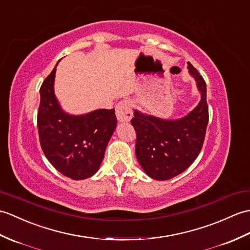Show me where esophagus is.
I'll return each mask as SVG.
<instances>
[{"mask_svg": "<svg viewBox=\"0 0 250 250\" xmlns=\"http://www.w3.org/2000/svg\"><path fill=\"white\" fill-rule=\"evenodd\" d=\"M116 116L120 123H126L130 121L133 113H132V104L129 100H123L120 101L117 105H116Z\"/></svg>", "mask_w": 250, "mask_h": 250, "instance_id": "1", "label": "esophagus"}]
</instances>
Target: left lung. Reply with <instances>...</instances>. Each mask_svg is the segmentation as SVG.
<instances>
[{"label":"left lung","instance_id":"8db88e82","mask_svg":"<svg viewBox=\"0 0 250 250\" xmlns=\"http://www.w3.org/2000/svg\"><path fill=\"white\" fill-rule=\"evenodd\" d=\"M189 74L201 100L193 111L176 120L161 119L134 111L131 124L136 132L135 153L144 171L154 180L171 179L191 165L200 153L208 121L207 85L190 62Z\"/></svg>","mask_w":250,"mask_h":250}]
</instances>
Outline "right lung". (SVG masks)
<instances>
[{"label":"right lung","mask_w":250,"mask_h":250,"mask_svg":"<svg viewBox=\"0 0 250 250\" xmlns=\"http://www.w3.org/2000/svg\"><path fill=\"white\" fill-rule=\"evenodd\" d=\"M56 66L40 87L37 114L40 145L45 158L63 176L87 179L95 175L102 163L117 125L115 109H96L78 116L63 112L54 94Z\"/></svg>","instance_id":"right-lung-1"}]
</instances>
